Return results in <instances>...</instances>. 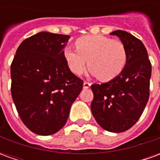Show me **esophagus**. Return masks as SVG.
Here are the masks:
<instances>
[{"instance_id":"obj_1","label":"esophagus","mask_w":160,"mask_h":160,"mask_svg":"<svg viewBox=\"0 0 160 160\" xmlns=\"http://www.w3.org/2000/svg\"><path fill=\"white\" fill-rule=\"evenodd\" d=\"M91 87V83L89 82H87V81H85L83 83V87L84 88H89Z\"/></svg>"}]
</instances>
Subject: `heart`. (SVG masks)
I'll return each mask as SVG.
<instances>
[{
  "label": "heart",
  "mask_w": 160,
  "mask_h": 160,
  "mask_svg": "<svg viewBox=\"0 0 160 160\" xmlns=\"http://www.w3.org/2000/svg\"><path fill=\"white\" fill-rule=\"evenodd\" d=\"M76 49L67 47L63 56L71 72L80 75L87 69L104 81L117 78L127 62V50L119 40L104 36H85L75 42ZM88 62H87V61Z\"/></svg>",
  "instance_id": "1"
}]
</instances>
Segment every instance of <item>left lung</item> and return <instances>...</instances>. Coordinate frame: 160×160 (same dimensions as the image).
Instances as JSON below:
<instances>
[{
  "mask_svg": "<svg viewBox=\"0 0 160 160\" xmlns=\"http://www.w3.org/2000/svg\"><path fill=\"white\" fill-rule=\"evenodd\" d=\"M127 50V62L117 78L91 86L92 113L101 128L113 133L129 129L141 118L149 98L152 66L147 49L130 33L117 30Z\"/></svg>",
  "mask_w": 160,
  "mask_h": 160,
  "instance_id": "1",
  "label": "left lung"
}]
</instances>
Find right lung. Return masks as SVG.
Masks as SVG:
<instances>
[{"label":"right lung","instance_id":"obj_1","mask_svg":"<svg viewBox=\"0 0 160 160\" xmlns=\"http://www.w3.org/2000/svg\"><path fill=\"white\" fill-rule=\"evenodd\" d=\"M70 37L41 32L23 41L11 65V92L30 130L50 135L66 124L83 81L68 67L63 50Z\"/></svg>","mask_w":160,"mask_h":160}]
</instances>
